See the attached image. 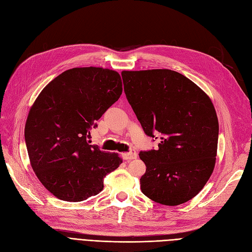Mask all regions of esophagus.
Instances as JSON below:
<instances>
[{"label": "esophagus", "instance_id": "esophagus-1", "mask_svg": "<svg viewBox=\"0 0 252 252\" xmlns=\"http://www.w3.org/2000/svg\"><path fill=\"white\" fill-rule=\"evenodd\" d=\"M122 156H123V158L126 160H131V159H135L137 158V153L134 150H131L130 152L123 153Z\"/></svg>", "mask_w": 252, "mask_h": 252}]
</instances>
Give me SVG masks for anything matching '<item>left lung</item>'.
Masks as SVG:
<instances>
[{"label":"left lung","mask_w":252,"mask_h":252,"mask_svg":"<svg viewBox=\"0 0 252 252\" xmlns=\"http://www.w3.org/2000/svg\"><path fill=\"white\" fill-rule=\"evenodd\" d=\"M126 98L158 150L141 151V189L151 200L179 205L203 189L215 168L219 123L210 97L175 71H123ZM158 138V137H155Z\"/></svg>","instance_id":"1"}]
</instances>
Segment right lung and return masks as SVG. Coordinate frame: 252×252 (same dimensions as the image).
<instances>
[{"mask_svg": "<svg viewBox=\"0 0 252 252\" xmlns=\"http://www.w3.org/2000/svg\"><path fill=\"white\" fill-rule=\"evenodd\" d=\"M118 72L74 67L43 89L30 108L25 141L39 181L60 200L79 202L99 194L103 179L122 158L90 145L91 129L122 94Z\"/></svg>", "mask_w": 252, "mask_h": 252, "instance_id": "add662e5", "label": "right lung"}]
</instances>
